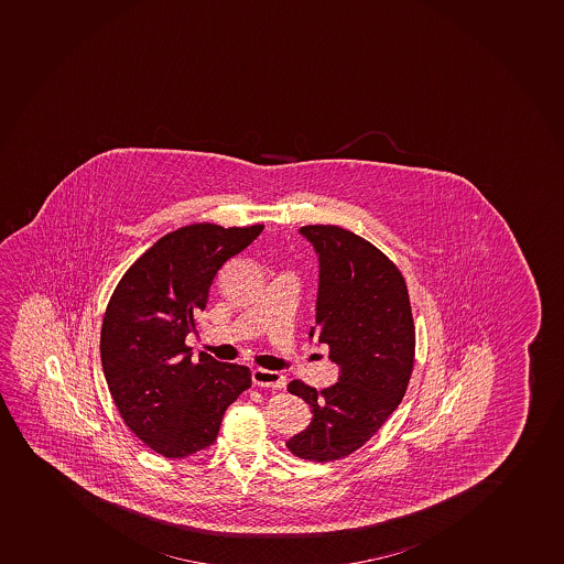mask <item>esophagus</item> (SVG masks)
Returning <instances> with one entry per match:
<instances>
[{
  "instance_id": "34e87169",
  "label": "esophagus",
  "mask_w": 564,
  "mask_h": 564,
  "mask_svg": "<svg viewBox=\"0 0 564 564\" xmlns=\"http://www.w3.org/2000/svg\"><path fill=\"white\" fill-rule=\"evenodd\" d=\"M252 384L263 387V389L280 390L285 387V378L282 373L273 372V370L257 368V370H252Z\"/></svg>"
}]
</instances>
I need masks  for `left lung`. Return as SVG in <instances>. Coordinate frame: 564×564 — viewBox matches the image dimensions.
<instances>
[{"label": "left lung", "mask_w": 564, "mask_h": 564, "mask_svg": "<svg viewBox=\"0 0 564 564\" xmlns=\"http://www.w3.org/2000/svg\"><path fill=\"white\" fill-rule=\"evenodd\" d=\"M318 254L315 328L340 367L339 381L317 390L301 379L291 394L312 406L306 431L285 443L310 462H334L361 448L398 409L411 381L416 328L400 269L378 247L337 225H306Z\"/></svg>", "instance_id": "8db88e82"}]
</instances>
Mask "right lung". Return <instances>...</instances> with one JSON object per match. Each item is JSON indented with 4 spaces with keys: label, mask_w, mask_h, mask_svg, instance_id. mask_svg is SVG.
<instances>
[{
    "label": "right lung",
    "mask_w": 564,
    "mask_h": 564,
    "mask_svg": "<svg viewBox=\"0 0 564 564\" xmlns=\"http://www.w3.org/2000/svg\"><path fill=\"white\" fill-rule=\"evenodd\" d=\"M262 230L181 227L142 252L110 296L100 329L108 389L133 434L164 458L210 447L227 406L251 387L247 367L205 351L194 361L185 337L196 329L221 265Z\"/></svg>",
    "instance_id": "add662e5"
}]
</instances>
